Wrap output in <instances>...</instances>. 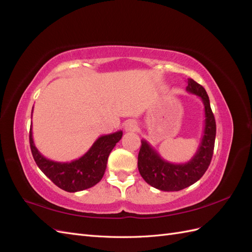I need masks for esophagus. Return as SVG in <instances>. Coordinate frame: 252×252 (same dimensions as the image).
Instances as JSON below:
<instances>
[{
  "mask_svg": "<svg viewBox=\"0 0 252 252\" xmlns=\"http://www.w3.org/2000/svg\"><path fill=\"white\" fill-rule=\"evenodd\" d=\"M136 129H138V124H136V122L135 121H128L127 123H126V125H125V130L126 131H130V132H132V131H135Z\"/></svg>",
  "mask_w": 252,
  "mask_h": 252,
  "instance_id": "obj_1",
  "label": "esophagus"
}]
</instances>
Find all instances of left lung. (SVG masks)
Instances as JSON below:
<instances>
[{"mask_svg": "<svg viewBox=\"0 0 252 252\" xmlns=\"http://www.w3.org/2000/svg\"><path fill=\"white\" fill-rule=\"evenodd\" d=\"M186 90L201 97L205 107V128L195 155L189 162L173 164L165 161L150 144L142 140L138 157V168L142 178L150 186L163 191H179L199 181L211 162L216 141V120L206 90L192 79H188Z\"/></svg>", "mask_w": 252, "mask_h": 252, "instance_id": "left-lung-1", "label": "left lung"}]
</instances>
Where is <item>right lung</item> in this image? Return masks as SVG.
Masks as SVG:
<instances>
[{"mask_svg":"<svg viewBox=\"0 0 252 252\" xmlns=\"http://www.w3.org/2000/svg\"><path fill=\"white\" fill-rule=\"evenodd\" d=\"M122 135L121 130L101 135L83 157L66 163L51 161L41 155L33 143L32 125L30 126L29 143L32 157L42 172L61 189L77 192L94 186L102 180L108 157Z\"/></svg>","mask_w":252,"mask_h":252,"instance_id":"add662e5","label":"right lung"}]
</instances>
